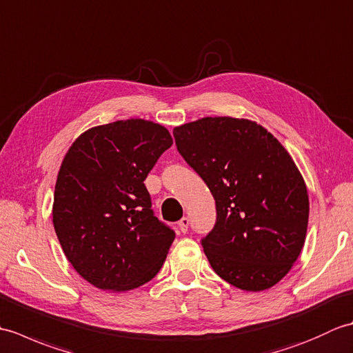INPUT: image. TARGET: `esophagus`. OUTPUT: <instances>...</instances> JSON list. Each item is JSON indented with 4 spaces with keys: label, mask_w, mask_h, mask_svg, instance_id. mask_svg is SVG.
<instances>
[{
    "label": "esophagus",
    "mask_w": 353,
    "mask_h": 353,
    "mask_svg": "<svg viewBox=\"0 0 353 353\" xmlns=\"http://www.w3.org/2000/svg\"><path fill=\"white\" fill-rule=\"evenodd\" d=\"M188 226H190L188 216H183V219L179 221V230H181L182 234H186V232H188Z\"/></svg>",
    "instance_id": "obj_1"
}]
</instances>
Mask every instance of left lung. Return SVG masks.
Listing matches in <instances>:
<instances>
[{"mask_svg":"<svg viewBox=\"0 0 353 353\" xmlns=\"http://www.w3.org/2000/svg\"><path fill=\"white\" fill-rule=\"evenodd\" d=\"M172 134L215 199V226L201 239L214 272L239 290L272 288L299 258L308 228V191L292 157L244 118L206 117Z\"/></svg>","mask_w":353,"mask_h":353,"instance_id":"left-lung-1","label":"left lung"}]
</instances>
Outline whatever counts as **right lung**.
<instances>
[{
    "label": "right lung",
    "instance_id": "1",
    "mask_svg": "<svg viewBox=\"0 0 353 353\" xmlns=\"http://www.w3.org/2000/svg\"><path fill=\"white\" fill-rule=\"evenodd\" d=\"M172 145L170 132L132 118L81 133L57 174L52 224L74 270L100 290L152 281L174 241L153 214L144 181Z\"/></svg>",
    "mask_w": 353,
    "mask_h": 353
}]
</instances>
